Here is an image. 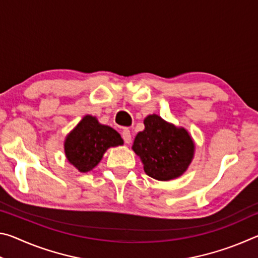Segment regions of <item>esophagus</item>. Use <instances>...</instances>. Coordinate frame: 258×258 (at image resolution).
Instances as JSON below:
<instances>
[{"label":"esophagus","instance_id":"esophagus-1","mask_svg":"<svg viewBox=\"0 0 258 258\" xmlns=\"http://www.w3.org/2000/svg\"><path fill=\"white\" fill-rule=\"evenodd\" d=\"M121 138H123L126 145H130V143L132 142V137H131V132L127 128H125L123 132H121Z\"/></svg>","mask_w":258,"mask_h":258}]
</instances>
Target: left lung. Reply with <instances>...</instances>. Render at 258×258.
<instances>
[{
    "label": "left lung",
    "instance_id": "1",
    "mask_svg": "<svg viewBox=\"0 0 258 258\" xmlns=\"http://www.w3.org/2000/svg\"><path fill=\"white\" fill-rule=\"evenodd\" d=\"M132 149L141 158L147 175L169 181L189 167L195 143L185 128L176 127L158 115H149L145 119V130L135 137Z\"/></svg>",
    "mask_w": 258,
    "mask_h": 258
}]
</instances>
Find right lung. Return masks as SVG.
<instances>
[{
	"label": "right lung",
	"mask_w": 258,
	"mask_h": 258,
	"mask_svg": "<svg viewBox=\"0 0 258 258\" xmlns=\"http://www.w3.org/2000/svg\"><path fill=\"white\" fill-rule=\"evenodd\" d=\"M121 145L123 139L115 130L100 124L95 117L86 115L67 135L64 154L78 171L86 173L100 163L107 149Z\"/></svg>",
	"instance_id": "obj_1"
}]
</instances>
